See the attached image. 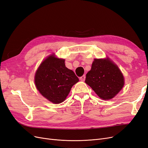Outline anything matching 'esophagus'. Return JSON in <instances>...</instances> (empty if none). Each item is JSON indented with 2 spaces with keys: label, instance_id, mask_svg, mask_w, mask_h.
<instances>
[{
  "label": "esophagus",
  "instance_id": "obj_1",
  "mask_svg": "<svg viewBox=\"0 0 148 148\" xmlns=\"http://www.w3.org/2000/svg\"><path fill=\"white\" fill-rule=\"evenodd\" d=\"M85 79H86V76H85V75L82 76L81 77H80V78H79V79H80L81 81H84Z\"/></svg>",
  "mask_w": 148,
  "mask_h": 148
}]
</instances>
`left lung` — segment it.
<instances>
[{"mask_svg": "<svg viewBox=\"0 0 148 148\" xmlns=\"http://www.w3.org/2000/svg\"><path fill=\"white\" fill-rule=\"evenodd\" d=\"M85 82L99 97L106 100L114 98L121 90L124 77L119 67L108 58L95 59Z\"/></svg>", "mask_w": 148, "mask_h": 148, "instance_id": "1", "label": "left lung"}]
</instances>
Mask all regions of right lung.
<instances>
[{"label":"right lung","instance_id":"obj_1","mask_svg":"<svg viewBox=\"0 0 148 148\" xmlns=\"http://www.w3.org/2000/svg\"><path fill=\"white\" fill-rule=\"evenodd\" d=\"M64 60L51 55L41 63L35 75L37 89L55 104L63 102L78 78L65 66Z\"/></svg>","mask_w":148,"mask_h":148}]
</instances>
